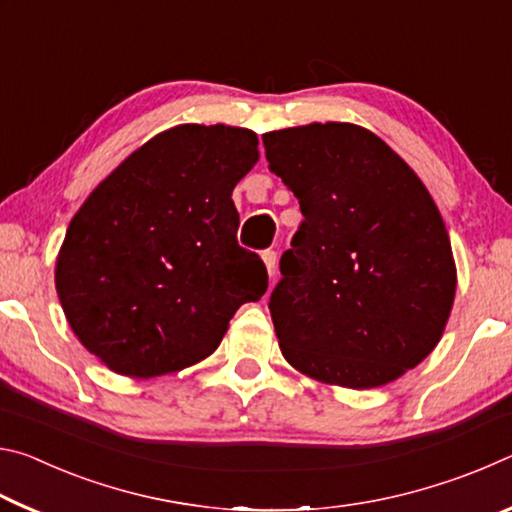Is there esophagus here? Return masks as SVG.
I'll return each mask as SVG.
<instances>
[{"label":"esophagus","mask_w":512,"mask_h":512,"mask_svg":"<svg viewBox=\"0 0 512 512\" xmlns=\"http://www.w3.org/2000/svg\"><path fill=\"white\" fill-rule=\"evenodd\" d=\"M262 259H264V264H266L268 275L275 277V268H277V253H275V250H264Z\"/></svg>","instance_id":"esophagus-1"}]
</instances>
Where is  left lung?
I'll return each instance as SVG.
<instances>
[{
    "label": "left lung",
    "instance_id": "8db88e82",
    "mask_svg": "<svg viewBox=\"0 0 512 512\" xmlns=\"http://www.w3.org/2000/svg\"><path fill=\"white\" fill-rule=\"evenodd\" d=\"M305 221L271 293L280 350L325 384L375 388L436 348L456 293L447 228L391 146L354 124L262 135Z\"/></svg>",
    "mask_w": 512,
    "mask_h": 512
}]
</instances>
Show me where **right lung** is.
I'll list each match as a JSON object with an SVG mask.
<instances>
[{"label": "right lung", "instance_id": "1", "mask_svg": "<svg viewBox=\"0 0 512 512\" xmlns=\"http://www.w3.org/2000/svg\"><path fill=\"white\" fill-rule=\"evenodd\" d=\"M257 144L248 128H169L74 214L56 291L69 327L110 370L149 379L194 366L235 311L266 293L264 262L237 244L232 203Z\"/></svg>", "mask_w": 512, "mask_h": 512}]
</instances>
